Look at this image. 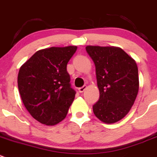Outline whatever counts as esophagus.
<instances>
[{
	"label": "esophagus",
	"mask_w": 157,
	"mask_h": 157,
	"mask_svg": "<svg viewBox=\"0 0 157 157\" xmlns=\"http://www.w3.org/2000/svg\"><path fill=\"white\" fill-rule=\"evenodd\" d=\"M86 89H87V86H83L82 87H81V88H79V89H78V92H79L80 93H82V92H84V91L86 90Z\"/></svg>",
	"instance_id": "1"
}]
</instances>
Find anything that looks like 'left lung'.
Masks as SVG:
<instances>
[{
    "mask_svg": "<svg viewBox=\"0 0 157 157\" xmlns=\"http://www.w3.org/2000/svg\"><path fill=\"white\" fill-rule=\"evenodd\" d=\"M86 52L95 65L100 97L93 105L99 120L111 124L124 118L133 105L139 91L135 60L119 47L92 46Z\"/></svg>",
    "mask_w": 157,
    "mask_h": 157,
    "instance_id": "obj_1",
    "label": "left lung"
}]
</instances>
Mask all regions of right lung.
<instances>
[{
  "mask_svg": "<svg viewBox=\"0 0 157 157\" xmlns=\"http://www.w3.org/2000/svg\"><path fill=\"white\" fill-rule=\"evenodd\" d=\"M77 46L41 49L21 65L17 86L25 108L42 124L54 126L63 120L74 101L67 64Z\"/></svg>",
  "mask_w": 157,
  "mask_h": 157,
  "instance_id": "add662e5",
  "label": "right lung"
}]
</instances>
